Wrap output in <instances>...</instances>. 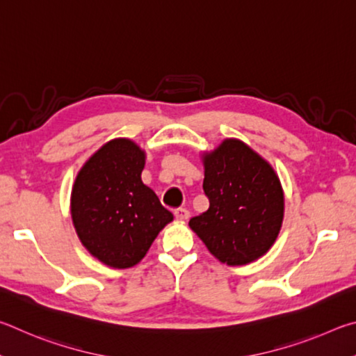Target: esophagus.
<instances>
[{"mask_svg":"<svg viewBox=\"0 0 356 356\" xmlns=\"http://www.w3.org/2000/svg\"><path fill=\"white\" fill-rule=\"evenodd\" d=\"M175 219H177L178 222H186L191 217V214H189V211L188 209H184V208H178V209H175Z\"/></svg>","mask_w":356,"mask_h":356,"instance_id":"esophagus-1","label":"esophagus"}]
</instances>
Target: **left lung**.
Masks as SVG:
<instances>
[{
    "label": "left lung",
    "mask_w": 356,
    "mask_h": 356,
    "mask_svg": "<svg viewBox=\"0 0 356 356\" xmlns=\"http://www.w3.org/2000/svg\"><path fill=\"white\" fill-rule=\"evenodd\" d=\"M203 191L209 208L189 227L209 253L227 266H245L277 241L284 192L273 167L245 142L225 139L202 153Z\"/></svg>",
    "instance_id": "left-lung-1"
}]
</instances>
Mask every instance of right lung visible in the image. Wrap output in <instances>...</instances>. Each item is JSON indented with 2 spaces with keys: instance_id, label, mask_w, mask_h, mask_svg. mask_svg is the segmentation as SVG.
I'll use <instances>...</instances> for the list:
<instances>
[{
  "instance_id": "1",
  "label": "right lung",
  "mask_w": 356,
  "mask_h": 356,
  "mask_svg": "<svg viewBox=\"0 0 356 356\" xmlns=\"http://www.w3.org/2000/svg\"><path fill=\"white\" fill-rule=\"evenodd\" d=\"M147 154L134 140L117 137L99 147L76 175L70 213L81 244L114 269L140 263L170 211L142 183Z\"/></svg>"
}]
</instances>
